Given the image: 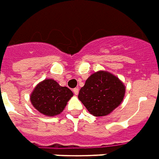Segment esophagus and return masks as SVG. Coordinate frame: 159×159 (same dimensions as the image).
Returning <instances> with one entry per match:
<instances>
[{
	"instance_id": "34e87169",
	"label": "esophagus",
	"mask_w": 159,
	"mask_h": 159,
	"mask_svg": "<svg viewBox=\"0 0 159 159\" xmlns=\"http://www.w3.org/2000/svg\"><path fill=\"white\" fill-rule=\"evenodd\" d=\"M73 93L76 95H78V93H79V89H78V88H75V89H73Z\"/></svg>"
}]
</instances>
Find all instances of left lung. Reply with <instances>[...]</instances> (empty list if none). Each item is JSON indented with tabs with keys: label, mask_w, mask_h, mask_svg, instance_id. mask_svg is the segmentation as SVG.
Masks as SVG:
<instances>
[{
	"label": "left lung",
	"mask_w": 159,
	"mask_h": 159,
	"mask_svg": "<svg viewBox=\"0 0 159 159\" xmlns=\"http://www.w3.org/2000/svg\"><path fill=\"white\" fill-rule=\"evenodd\" d=\"M125 86L118 77L106 71L91 75L79 91L78 98L95 116L110 114L121 103Z\"/></svg>",
	"instance_id": "1"
}]
</instances>
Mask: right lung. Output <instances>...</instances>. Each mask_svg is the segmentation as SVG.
<instances>
[{
    "mask_svg": "<svg viewBox=\"0 0 159 159\" xmlns=\"http://www.w3.org/2000/svg\"><path fill=\"white\" fill-rule=\"evenodd\" d=\"M72 95V91L67 87H61L52 79H45L34 89L31 102L39 112L51 117L63 112Z\"/></svg>",
    "mask_w": 159,
    "mask_h": 159,
    "instance_id": "obj_1",
    "label": "right lung"
}]
</instances>
